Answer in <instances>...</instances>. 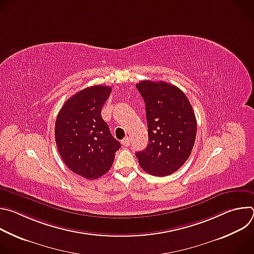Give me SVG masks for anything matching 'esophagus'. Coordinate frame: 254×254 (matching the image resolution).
Segmentation results:
<instances>
[{
    "instance_id": "1",
    "label": "esophagus",
    "mask_w": 254,
    "mask_h": 254,
    "mask_svg": "<svg viewBox=\"0 0 254 254\" xmlns=\"http://www.w3.org/2000/svg\"><path fill=\"white\" fill-rule=\"evenodd\" d=\"M129 143H130V138H129L128 136L126 137V138H124V139L122 140V144H123L124 147H128Z\"/></svg>"
}]
</instances>
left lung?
Masks as SVG:
<instances>
[{"label": "left lung", "mask_w": 254, "mask_h": 254, "mask_svg": "<svg viewBox=\"0 0 254 254\" xmlns=\"http://www.w3.org/2000/svg\"><path fill=\"white\" fill-rule=\"evenodd\" d=\"M146 105L149 143L135 153L141 169L165 177L182 167L191 155L197 131L193 107L185 93L165 81L138 82Z\"/></svg>", "instance_id": "left-lung-1"}]
</instances>
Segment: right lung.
Here are the masks:
<instances>
[{
	"mask_svg": "<svg viewBox=\"0 0 254 254\" xmlns=\"http://www.w3.org/2000/svg\"><path fill=\"white\" fill-rule=\"evenodd\" d=\"M112 87L93 85L72 95L63 104L55 123V140L65 165L86 179L108 172L121 148L101 118V108Z\"/></svg>",
	"mask_w": 254,
	"mask_h": 254,
	"instance_id": "1",
	"label": "right lung"
}]
</instances>
